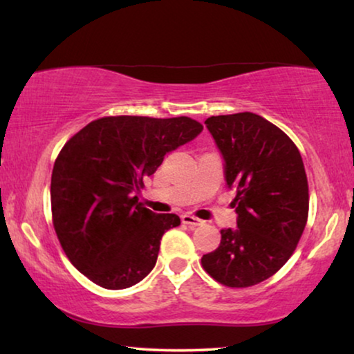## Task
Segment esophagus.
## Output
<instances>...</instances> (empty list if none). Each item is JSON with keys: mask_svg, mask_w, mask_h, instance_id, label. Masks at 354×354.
Instances as JSON below:
<instances>
[{"mask_svg": "<svg viewBox=\"0 0 354 354\" xmlns=\"http://www.w3.org/2000/svg\"><path fill=\"white\" fill-rule=\"evenodd\" d=\"M182 222L188 225V227H201V225H204L203 220H199V218L194 217V215H189V214L182 215Z\"/></svg>", "mask_w": 354, "mask_h": 354, "instance_id": "obj_1", "label": "esophagus"}]
</instances>
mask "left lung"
I'll return each mask as SVG.
<instances>
[{
  "label": "left lung",
  "instance_id": "1",
  "mask_svg": "<svg viewBox=\"0 0 354 354\" xmlns=\"http://www.w3.org/2000/svg\"><path fill=\"white\" fill-rule=\"evenodd\" d=\"M223 158L227 187L236 193V228L220 232L204 270L228 288L273 276L299 244L308 218V182L299 148L265 118L244 113L204 121Z\"/></svg>",
  "mask_w": 354,
  "mask_h": 354
}]
</instances>
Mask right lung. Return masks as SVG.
Wrapping results in <instances>:
<instances>
[{"label": "right lung", "instance_id": "right-lung-1", "mask_svg": "<svg viewBox=\"0 0 354 354\" xmlns=\"http://www.w3.org/2000/svg\"><path fill=\"white\" fill-rule=\"evenodd\" d=\"M203 126L192 118L109 116L65 143L50 177V206L66 257L100 288H131L155 268L161 238L176 214L137 203L143 177Z\"/></svg>", "mask_w": 354, "mask_h": 354}]
</instances>
